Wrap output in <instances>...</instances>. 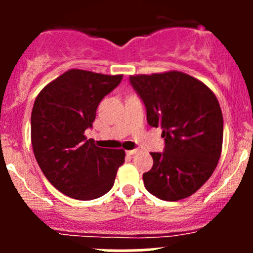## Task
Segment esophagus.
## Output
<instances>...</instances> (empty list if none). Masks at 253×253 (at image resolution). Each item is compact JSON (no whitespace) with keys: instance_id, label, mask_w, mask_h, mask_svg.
Here are the masks:
<instances>
[{"instance_id":"obj_1","label":"esophagus","mask_w":253,"mask_h":253,"mask_svg":"<svg viewBox=\"0 0 253 253\" xmlns=\"http://www.w3.org/2000/svg\"><path fill=\"white\" fill-rule=\"evenodd\" d=\"M137 152H138V150H137V149L127 150V154H128V155H134V154H136V153H137Z\"/></svg>"}]
</instances>
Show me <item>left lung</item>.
I'll return each instance as SVG.
<instances>
[{"label":"left lung","instance_id":"left-lung-1","mask_svg":"<svg viewBox=\"0 0 253 253\" xmlns=\"http://www.w3.org/2000/svg\"><path fill=\"white\" fill-rule=\"evenodd\" d=\"M147 109V121L163 129V153H150L143 174L148 192L180 201L197 192L218 165L223 147V114L203 82L180 71L129 76Z\"/></svg>","mask_w":253,"mask_h":253}]
</instances>
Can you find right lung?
<instances>
[{
	"mask_svg": "<svg viewBox=\"0 0 253 253\" xmlns=\"http://www.w3.org/2000/svg\"><path fill=\"white\" fill-rule=\"evenodd\" d=\"M122 75L68 70L44 86L32 111L35 159L53 187L68 197L89 201L111 190L125 163L124 149L99 148L84 132L93 126L99 103Z\"/></svg>",
	"mask_w": 253,
	"mask_h": 253,
	"instance_id": "obj_1",
	"label": "right lung"
}]
</instances>
